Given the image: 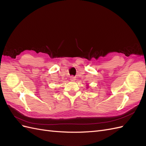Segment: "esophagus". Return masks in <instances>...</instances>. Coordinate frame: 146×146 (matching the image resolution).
<instances>
[{"instance_id": "esophagus-1", "label": "esophagus", "mask_w": 146, "mask_h": 146, "mask_svg": "<svg viewBox=\"0 0 146 146\" xmlns=\"http://www.w3.org/2000/svg\"><path fill=\"white\" fill-rule=\"evenodd\" d=\"M70 80L72 81V82H74V81L76 80V78H75L74 77H70Z\"/></svg>"}]
</instances>
